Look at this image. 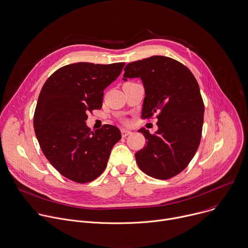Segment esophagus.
I'll return each mask as SVG.
<instances>
[{"mask_svg": "<svg viewBox=\"0 0 248 248\" xmlns=\"http://www.w3.org/2000/svg\"><path fill=\"white\" fill-rule=\"evenodd\" d=\"M129 134H131V131H130V130H127V129H125V128H123V129H122V135H123V137H125V136H127V135H129Z\"/></svg>", "mask_w": 248, "mask_h": 248, "instance_id": "esophagus-1", "label": "esophagus"}]
</instances>
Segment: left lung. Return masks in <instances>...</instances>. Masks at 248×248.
Here are the masks:
<instances>
[{
  "label": "left lung",
  "mask_w": 248,
  "mask_h": 248,
  "mask_svg": "<svg viewBox=\"0 0 248 248\" xmlns=\"http://www.w3.org/2000/svg\"><path fill=\"white\" fill-rule=\"evenodd\" d=\"M124 79L140 78L145 88L143 120L156 114L157 130L141 128L146 146L135 154L147 175L166 180L183 171L202 138L204 104L192 72L170 57L155 55L128 63Z\"/></svg>",
  "instance_id": "1"
}]
</instances>
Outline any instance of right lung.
Segmentation results:
<instances>
[{"label":"right lung","instance_id":"add662e5","mask_svg":"<svg viewBox=\"0 0 248 248\" xmlns=\"http://www.w3.org/2000/svg\"><path fill=\"white\" fill-rule=\"evenodd\" d=\"M125 63L78 62L56 70L45 82L34 114L40 147L64 177L88 183L106 169L114 145L122 138L118 127L104 124L91 131L88 114L101 109L104 90L120 76Z\"/></svg>","mask_w":248,"mask_h":248}]
</instances>
